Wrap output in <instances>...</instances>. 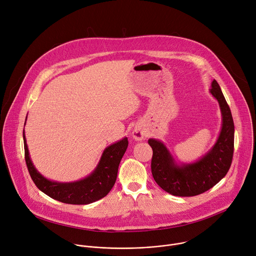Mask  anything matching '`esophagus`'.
Here are the masks:
<instances>
[{
    "mask_svg": "<svg viewBox=\"0 0 256 256\" xmlns=\"http://www.w3.org/2000/svg\"><path fill=\"white\" fill-rule=\"evenodd\" d=\"M132 138L136 140H142L146 138V132L142 130V128H136L132 132Z\"/></svg>",
    "mask_w": 256,
    "mask_h": 256,
    "instance_id": "esophagus-1",
    "label": "esophagus"
}]
</instances>
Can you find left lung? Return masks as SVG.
I'll return each instance as SVG.
<instances>
[{
    "label": "left lung",
    "instance_id": "8db88e82",
    "mask_svg": "<svg viewBox=\"0 0 256 256\" xmlns=\"http://www.w3.org/2000/svg\"><path fill=\"white\" fill-rule=\"evenodd\" d=\"M210 93L220 106L222 126L212 147L200 159L190 163L177 162L162 140L152 138L148 140L153 149V177L157 184L170 194H200L224 178L231 166L234 152V122L230 107L216 80L210 84Z\"/></svg>",
    "mask_w": 256,
    "mask_h": 256
}]
</instances>
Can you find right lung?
Returning a JSON list of instances; mask_svg holds the SVG:
<instances>
[{"label":"right lung","instance_id":"obj_1","mask_svg":"<svg viewBox=\"0 0 256 256\" xmlns=\"http://www.w3.org/2000/svg\"><path fill=\"white\" fill-rule=\"evenodd\" d=\"M23 140L26 165L35 186L50 198L70 204H88L106 196L116 184L120 163L128 146L126 136L112 144L104 149L97 166L88 176L77 181L58 182L44 177L35 168L24 132Z\"/></svg>","mask_w":256,"mask_h":256}]
</instances>
